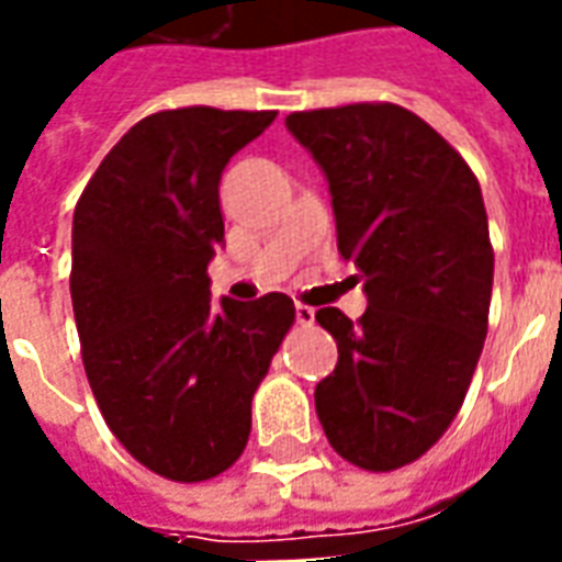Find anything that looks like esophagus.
Returning <instances> with one entry per match:
<instances>
[{
  "label": "esophagus",
  "mask_w": 562,
  "mask_h": 562,
  "mask_svg": "<svg viewBox=\"0 0 562 562\" xmlns=\"http://www.w3.org/2000/svg\"><path fill=\"white\" fill-rule=\"evenodd\" d=\"M294 318H297L301 325H313V322H316V310L306 304H297L294 306Z\"/></svg>",
  "instance_id": "34e87169"
}]
</instances>
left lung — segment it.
<instances>
[{"mask_svg":"<svg viewBox=\"0 0 562 562\" xmlns=\"http://www.w3.org/2000/svg\"><path fill=\"white\" fill-rule=\"evenodd\" d=\"M285 126L328 177L337 249L361 270L364 316L322 306L337 367L316 385L334 451L389 472L446 434L487 337L494 249L470 165L401 104L297 111Z\"/></svg>","mask_w":562,"mask_h":562,"instance_id":"obj_1","label":"left lung"}]
</instances>
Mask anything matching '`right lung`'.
<instances>
[{"label": "right lung", "instance_id": "add662e5", "mask_svg": "<svg viewBox=\"0 0 562 562\" xmlns=\"http://www.w3.org/2000/svg\"><path fill=\"white\" fill-rule=\"evenodd\" d=\"M277 111L144 116L92 173L71 225L80 355L111 434L171 482L244 454L252 394L294 322L289 294L210 304L225 240L220 180Z\"/></svg>", "mask_w": 562, "mask_h": 562}]
</instances>
